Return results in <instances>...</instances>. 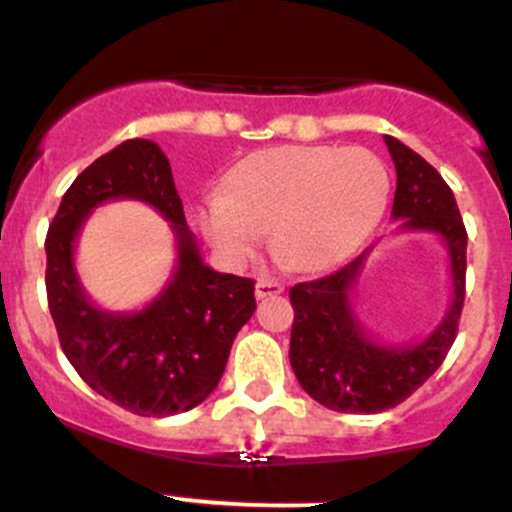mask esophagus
Masks as SVG:
<instances>
[{"label": "esophagus", "mask_w": 512, "mask_h": 512, "mask_svg": "<svg viewBox=\"0 0 512 512\" xmlns=\"http://www.w3.org/2000/svg\"><path fill=\"white\" fill-rule=\"evenodd\" d=\"M282 289H285V287H282L277 280H267V277H260V280H257V285H255V297L257 299L272 297V294H280Z\"/></svg>", "instance_id": "esophagus-1"}]
</instances>
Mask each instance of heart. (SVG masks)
Masks as SVG:
<instances>
[{"label": "heart", "instance_id": "obj_1", "mask_svg": "<svg viewBox=\"0 0 512 512\" xmlns=\"http://www.w3.org/2000/svg\"><path fill=\"white\" fill-rule=\"evenodd\" d=\"M389 173L359 146L265 148L235 165L200 205V230L227 265L250 260L265 232L294 270L342 262L384 213Z\"/></svg>", "mask_w": 512, "mask_h": 512}]
</instances>
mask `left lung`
<instances>
[{
  "instance_id": "1",
  "label": "left lung",
  "mask_w": 512,
  "mask_h": 512,
  "mask_svg": "<svg viewBox=\"0 0 512 512\" xmlns=\"http://www.w3.org/2000/svg\"><path fill=\"white\" fill-rule=\"evenodd\" d=\"M396 165L391 218L399 230L436 232L451 257L453 299L446 317L418 344H381L369 337L354 314L352 294L369 250L327 277L289 289L294 307L289 364L299 386L332 411L379 414L394 409L443 364L456 342L466 299V225L453 190L431 163L394 136H384Z\"/></svg>"
}]
</instances>
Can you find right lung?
<instances>
[{
    "instance_id": "obj_1",
    "label": "right lung",
    "mask_w": 512,
    "mask_h": 512,
    "mask_svg": "<svg viewBox=\"0 0 512 512\" xmlns=\"http://www.w3.org/2000/svg\"><path fill=\"white\" fill-rule=\"evenodd\" d=\"M133 197L153 204L176 232L179 265L141 313H103L80 287L73 247L96 204ZM46 299L59 344L81 379L138 416H173L208 399L230 347L255 312V280L203 262L183 200L158 143L123 141L96 158L61 198L46 232Z\"/></svg>"
}]
</instances>
